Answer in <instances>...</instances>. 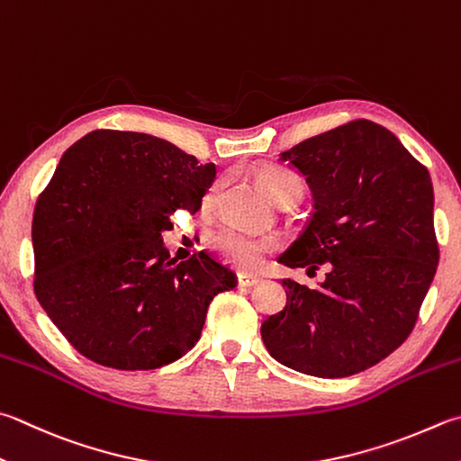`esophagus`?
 <instances>
[{
  "mask_svg": "<svg viewBox=\"0 0 461 461\" xmlns=\"http://www.w3.org/2000/svg\"><path fill=\"white\" fill-rule=\"evenodd\" d=\"M260 281V276H257V275H249V273H240L239 275V285L240 286H255V285H258Z\"/></svg>",
  "mask_w": 461,
  "mask_h": 461,
  "instance_id": "34e87169",
  "label": "esophagus"
}]
</instances>
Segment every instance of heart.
<instances>
[{
  "label": "heart",
  "instance_id": "b5f03b06",
  "mask_svg": "<svg viewBox=\"0 0 461 461\" xmlns=\"http://www.w3.org/2000/svg\"><path fill=\"white\" fill-rule=\"evenodd\" d=\"M260 186L267 190V194L279 204L286 196H303V180L294 175V172L283 170V168H265L258 175ZM221 182L212 186L211 194H219ZM211 247L229 263H234L245 268H253L260 263L265 253H271L276 249V240L268 237H255L240 229L224 227L212 232Z\"/></svg>",
  "mask_w": 461,
  "mask_h": 461
}]
</instances>
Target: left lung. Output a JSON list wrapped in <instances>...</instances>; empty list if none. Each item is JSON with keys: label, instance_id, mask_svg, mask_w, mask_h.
<instances>
[{"label": "left lung", "instance_id": "obj_1", "mask_svg": "<svg viewBox=\"0 0 461 461\" xmlns=\"http://www.w3.org/2000/svg\"><path fill=\"white\" fill-rule=\"evenodd\" d=\"M281 160L305 176L315 211L279 263L327 273L317 289L285 279L286 305L260 335L286 367L349 377L395 351L418 321L439 260L431 176L369 120L307 138Z\"/></svg>", "mask_w": 461, "mask_h": 461}]
</instances>
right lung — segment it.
<instances>
[{
    "instance_id": "add662e5",
    "label": "right lung",
    "mask_w": 461,
    "mask_h": 461,
    "mask_svg": "<svg viewBox=\"0 0 461 461\" xmlns=\"http://www.w3.org/2000/svg\"><path fill=\"white\" fill-rule=\"evenodd\" d=\"M214 176L212 162L140 132L94 130L64 152L33 211V291L77 353L149 371L196 345L237 275L206 253L176 263L162 232L201 208Z\"/></svg>"
}]
</instances>
